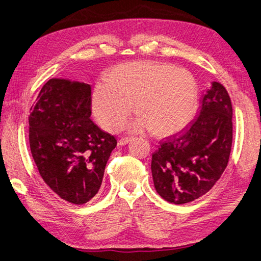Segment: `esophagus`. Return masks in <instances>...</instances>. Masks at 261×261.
Wrapping results in <instances>:
<instances>
[{"instance_id": "1", "label": "esophagus", "mask_w": 261, "mask_h": 261, "mask_svg": "<svg viewBox=\"0 0 261 261\" xmlns=\"http://www.w3.org/2000/svg\"><path fill=\"white\" fill-rule=\"evenodd\" d=\"M130 140H131V138H129V137H123V138H121L120 140H118V146L126 145Z\"/></svg>"}]
</instances>
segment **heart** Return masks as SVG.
Here are the masks:
<instances>
[{
    "label": "heart",
    "mask_w": 261,
    "mask_h": 261,
    "mask_svg": "<svg viewBox=\"0 0 261 261\" xmlns=\"http://www.w3.org/2000/svg\"><path fill=\"white\" fill-rule=\"evenodd\" d=\"M139 116L130 129H151L158 136L182 130L195 114L197 85L187 69L160 61L118 65L92 92L97 121L110 132L121 130L132 113Z\"/></svg>",
    "instance_id": "heart-1"
}]
</instances>
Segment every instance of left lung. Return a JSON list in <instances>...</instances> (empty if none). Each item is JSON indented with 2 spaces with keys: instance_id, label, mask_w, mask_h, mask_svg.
Wrapping results in <instances>:
<instances>
[{
  "instance_id": "8db88e82",
  "label": "left lung",
  "mask_w": 261,
  "mask_h": 261,
  "mask_svg": "<svg viewBox=\"0 0 261 261\" xmlns=\"http://www.w3.org/2000/svg\"><path fill=\"white\" fill-rule=\"evenodd\" d=\"M201 111L181 135L168 138L151 155V174L159 195L174 204L201 197L228 164L233 141V107L225 87L213 82Z\"/></svg>"
}]
</instances>
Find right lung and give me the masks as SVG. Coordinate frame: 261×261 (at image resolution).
<instances>
[{
  "instance_id": "1",
  "label": "right lung",
  "mask_w": 261,
  "mask_h": 261,
  "mask_svg": "<svg viewBox=\"0 0 261 261\" xmlns=\"http://www.w3.org/2000/svg\"><path fill=\"white\" fill-rule=\"evenodd\" d=\"M91 87L51 79L31 107L30 147L44 182L60 198L84 204L98 193L117 141L91 121Z\"/></svg>"
}]
</instances>
